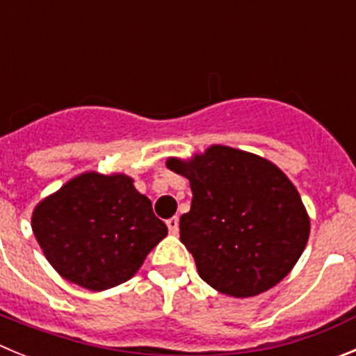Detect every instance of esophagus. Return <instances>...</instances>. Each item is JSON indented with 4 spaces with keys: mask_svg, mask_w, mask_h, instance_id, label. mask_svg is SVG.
<instances>
[{
    "mask_svg": "<svg viewBox=\"0 0 356 356\" xmlns=\"http://www.w3.org/2000/svg\"><path fill=\"white\" fill-rule=\"evenodd\" d=\"M168 228H169V234L172 235H178V229H180V219L178 217H171V219H168Z\"/></svg>",
    "mask_w": 356,
    "mask_h": 356,
    "instance_id": "1",
    "label": "esophagus"
}]
</instances>
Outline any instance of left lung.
Listing matches in <instances>:
<instances>
[{
  "instance_id": "1",
  "label": "left lung",
  "mask_w": 356,
  "mask_h": 356,
  "mask_svg": "<svg viewBox=\"0 0 356 356\" xmlns=\"http://www.w3.org/2000/svg\"><path fill=\"white\" fill-rule=\"evenodd\" d=\"M185 176L193 205L180 219V241L201 280L232 298H251L280 284L300 260L310 217L294 187L271 160L212 144L188 159L169 156Z\"/></svg>"
}]
</instances>
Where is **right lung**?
<instances>
[{
	"label": "right lung",
	"instance_id": "obj_1",
	"mask_svg": "<svg viewBox=\"0 0 356 356\" xmlns=\"http://www.w3.org/2000/svg\"><path fill=\"white\" fill-rule=\"evenodd\" d=\"M31 229L53 269L94 292L128 282L168 235L131 176L97 171L74 176L40 200Z\"/></svg>",
	"mask_w": 356,
	"mask_h": 356
}]
</instances>
